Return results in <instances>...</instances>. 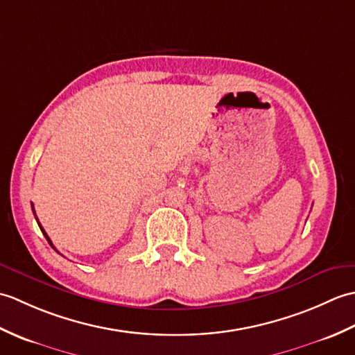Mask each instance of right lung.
I'll return each mask as SVG.
<instances>
[{"label":"right lung","instance_id":"right-lung-1","mask_svg":"<svg viewBox=\"0 0 355 355\" xmlns=\"http://www.w3.org/2000/svg\"><path fill=\"white\" fill-rule=\"evenodd\" d=\"M32 206H33V205H32ZM33 214H35V209H33ZM36 221H37V218H36ZM37 225H40V229H41V232L44 233V236H45V239H47V241H49V244H50V245H51L53 248H55V245H53V243H51V241H50V238L47 236V233H45V230L42 229V225H41L40 223H37ZM55 250H56V248H55ZM56 252H58V250H56ZM58 253H59V252H58Z\"/></svg>","mask_w":355,"mask_h":355}]
</instances>
